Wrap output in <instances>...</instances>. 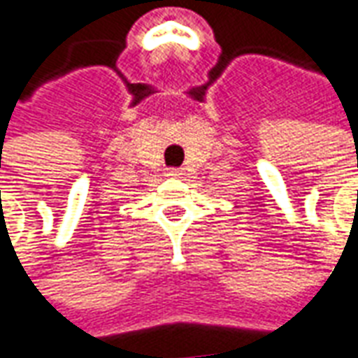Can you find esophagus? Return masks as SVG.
<instances>
[{
    "mask_svg": "<svg viewBox=\"0 0 358 358\" xmlns=\"http://www.w3.org/2000/svg\"><path fill=\"white\" fill-rule=\"evenodd\" d=\"M182 169H171V171H169V174H171V176H180V174H182Z\"/></svg>",
    "mask_w": 358,
    "mask_h": 358,
    "instance_id": "obj_1",
    "label": "esophagus"
}]
</instances>
